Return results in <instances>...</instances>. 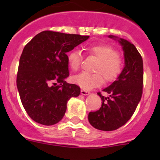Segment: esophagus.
<instances>
[{
    "label": "esophagus",
    "instance_id": "obj_1",
    "mask_svg": "<svg viewBox=\"0 0 160 160\" xmlns=\"http://www.w3.org/2000/svg\"><path fill=\"white\" fill-rule=\"evenodd\" d=\"M90 94V91H88V90H81V94H82V95H89Z\"/></svg>",
    "mask_w": 160,
    "mask_h": 160
}]
</instances>
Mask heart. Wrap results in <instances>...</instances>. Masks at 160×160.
<instances>
[{
  "label": "heart",
  "instance_id": "b5f03b06",
  "mask_svg": "<svg viewBox=\"0 0 160 160\" xmlns=\"http://www.w3.org/2000/svg\"><path fill=\"white\" fill-rule=\"evenodd\" d=\"M87 50L89 54L98 59L93 68L95 73H81L73 76L71 78L73 84L83 90H91L102 84V77L107 82H112L118 78L122 70V62L116 49L107 45L99 44L88 46ZM82 59L81 53L78 49H73L67 55L68 65L73 71L78 70Z\"/></svg>",
  "mask_w": 160,
  "mask_h": 160
}]
</instances>
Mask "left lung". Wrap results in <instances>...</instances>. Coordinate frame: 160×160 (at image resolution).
I'll use <instances>...</instances> for the list:
<instances>
[{
	"mask_svg": "<svg viewBox=\"0 0 160 160\" xmlns=\"http://www.w3.org/2000/svg\"><path fill=\"white\" fill-rule=\"evenodd\" d=\"M108 37L122 46L125 66L118 78L103 89L107 97L98 93L102 102L99 110L88 114L91 126L106 131L117 130L131 118L142 97L143 84L142 58L135 46L123 38Z\"/></svg>",
	"mask_w": 160,
	"mask_h": 160,
	"instance_id": "1",
	"label": "left lung"
}]
</instances>
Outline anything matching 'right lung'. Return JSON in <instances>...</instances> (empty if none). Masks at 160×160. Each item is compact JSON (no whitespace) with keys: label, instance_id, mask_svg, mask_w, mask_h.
<instances>
[{"label":"right lung","instance_id":"add662e5","mask_svg":"<svg viewBox=\"0 0 160 160\" xmlns=\"http://www.w3.org/2000/svg\"><path fill=\"white\" fill-rule=\"evenodd\" d=\"M89 38L46 30L25 46L17 87L22 105L33 121L46 126L58 123L66 113L68 100L80 94L78 86L66 82L70 74L67 53Z\"/></svg>","mask_w":160,"mask_h":160}]
</instances>
